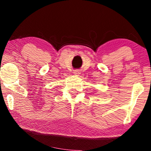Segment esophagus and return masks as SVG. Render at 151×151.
<instances>
[{
  "instance_id": "obj_1",
  "label": "esophagus",
  "mask_w": 151,
  "mask_h": 151,
  "mask_svg": "<svg viewBox=\"0 0 151 151\" xmlns=\"http://www.w3.org/2000/svg\"><path fill=\"white\" fill-rule=\"evenodd\" d=\"M74 74H75V75H79V70H74Z\"/></svg>"
}]
</instances>
